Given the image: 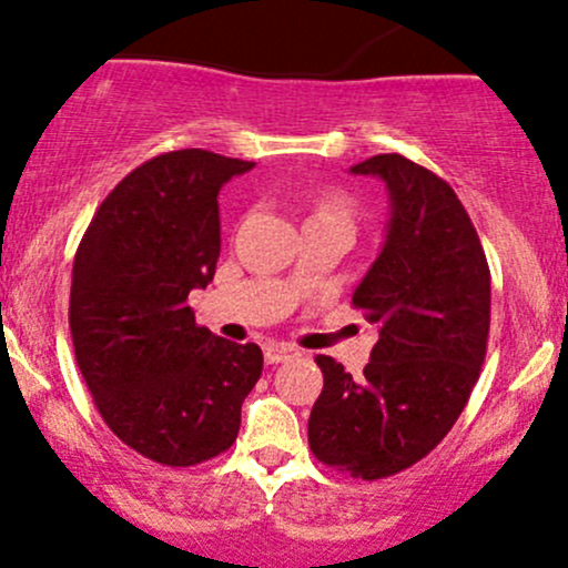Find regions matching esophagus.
I'll list each match as a JSON object with an SVG mask.
<instances>
[{"mask_svg":"<svg viewBox=\"0 0 568 568\" xmlns=\"http://www.w3.org/2000/svg\"><path fill=\"white\" fill-rule=\"evenodd\" d=\"M296 356H300V351H296L294 345H285V343H268V345H264V359H266V364L288 362V359H296Z\"/></svg>","mask_w":568,"mask_h":568,"instance_id":"esophagus-1","label":"esophagus"}]
</instances>
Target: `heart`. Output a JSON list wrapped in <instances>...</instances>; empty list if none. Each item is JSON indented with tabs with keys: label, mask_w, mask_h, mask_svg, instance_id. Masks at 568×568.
Returning <instances> with one entry per match:
<instances>
[{
	"label": "heart",
	"mask_w": 568,
	"mask_h": 568,
	"mask_svg": "<svg viewBox=\"0 0 568 568\" xmlns=\"http://www.w3.org/2000/svg\"><path fill=\"white\" fill-rule=\"evenodd\" d=\"M318 212L339 214V217H345V212H348V204H345V199H339V195H329V199L321 201Z\"/></svg>",
	"instance_id": "obj_1"
}]
</instances>
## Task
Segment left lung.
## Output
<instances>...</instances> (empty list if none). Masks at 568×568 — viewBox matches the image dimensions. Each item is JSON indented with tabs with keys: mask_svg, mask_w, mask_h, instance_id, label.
<instances>
[{
	"mask_svg": "<svg viewBox=\"0 0 568 568\" xmlns=\"http://www.w3.org/2000/svg\"><path fill=\"white\" fill-rule=\"evenodd\" d=\"M351 174L378 176L389 223L354 307L378 326L364 378L315 356L324 392L307 438L324 465L354 479L410 468L463 414L487 354L489 266L457 193L403 154H375Z\"/></svg>",
	"mask_w": 568,
	"mask_h": 568,
	"instance_id": "1",
	"label": "left lung"
}]
</instances>
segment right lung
Returning a JSON list of instances; mask_svg holds the SVG:
<instances>
[{
	"mask_svg": "<svg viewBox=\"0 0 568 568\" xmlns=\"http://www.w3.org/2000/svg\"><path fill=\"white\" fill-rule=\"evenodd\" d=\"M255 163L179 149L130 171L73 261L75 362L103 422L139 455L187 468L231 449L264 369L255 343L195 324L187 294L220 258L217 195Z\"/></svg>",
	"mask_w": 568,
	"mask_h": 568,
	"instance_id": "add662e5",
	"label": "right lung"
}]
</instances>
